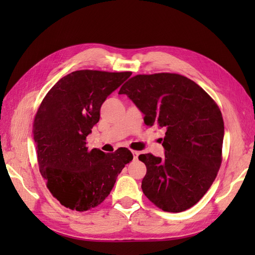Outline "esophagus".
Returning a JSON list of instances; mask_svg holds the SVG:
<instances>
[{"mask_svg": "<svg viewBox=\"0 0 255 255\" xmlns=\"http://www.w3.org/2000/svg\"><path fill=\"white\" fill-rule=\"evenodd\" d=\"M131 153H132V155H133V160H136V159H138V155H139V152L138 151H131Z\"/></svg>", "mask_w": 255, "mask_h": 255, "instance_id": "1", "label": "esophagus"}]
</instances>
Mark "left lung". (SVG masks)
<instances>
[{
	"mask_svg": "<svg viewBox=\"0 0 255 255\" xmlns=\"http://www.w3.org/2000/svg\"><path fill=\"white\" fill-rule=\"evenodd\" d=\"M118 94L133 102L145 125L165 129L163 158L139 155L147 166L143 194L169 213L193 207L221 164L225 127L219 107L198 84L176 73L136 75Z\"/></svg>",
	"mask_w": 255,
	"mask_h": 255,
	"instance_id": "left-lung-1",
	"label": "left lung"
}]
</instances>
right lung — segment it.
Instances as JSON below:
<instances>
[{"label": "right lung", "mask_w": 255, "mask_h": 255, "mask_svg": "<svg viewBox=\"0 0 255 255\" xmlns=\"http://www.w3.org/2000/svg\"><path fill=\"white\" fill-rule=\"evenodd\" d=\"M130 75L74 71L52 86L38 108L32 126L38 164L48 189L64 207L85 211L99 206L132 160L127 148L106 154L86 147L102 104Z\"/></svg>", "instance_id": "right-lung-1"}]
</instances>
